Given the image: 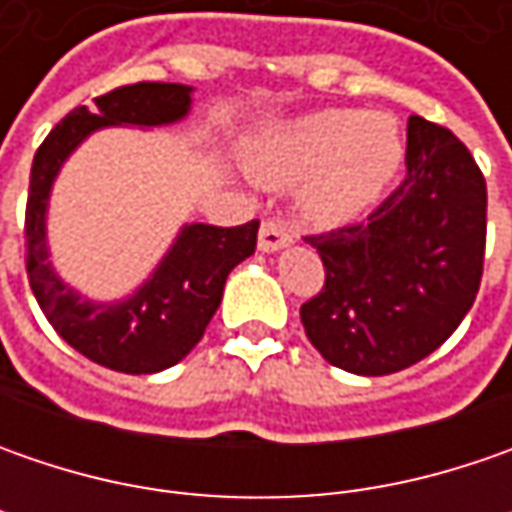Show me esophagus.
Masks as SVG:
<instances>
[{
	"label": "esophagus",
	"instance_id": "obj_1",
	"mask_svg": "<svg viewBox=\"0 0 512 512\" xmlns=\"http://www.w3.org/2000/svg\"><path fill=\"white\" fill-rule=\"evenodd\" d=\"M293 242V230L282 222V219H265L262 230H259V247L265 253H273L279 247H285Z\"/></svg>",
	"mask_w": 512,
	"mask_h": 512
}]
</instances>
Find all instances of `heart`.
<instances>
[{"mask_svg": "<svg viewBox=\"0 0 512 512\" xmlns=\"http://www.w3.org/2000/svg\"><path fill=\"white\" fill-rule=\"evenodd\" d=\"M404 145L387 116L327 110L279 130L262 150L259 170L270 182H299L305 207L319 219H350L379 199L402 168Z\"/></svg>", "mask_w": 512, "mask_h": 512, "instance_id": "b5f03b06", "label": "heart"}]
</instances>
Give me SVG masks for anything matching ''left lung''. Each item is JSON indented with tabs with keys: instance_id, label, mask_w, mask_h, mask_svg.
Returning a JSON list of instances; mask_svg holds the SVG:
<instances>
[{
	"instance_id": "left-lung-1",
	"label": "left lung",
	"mask_w": 512,
	"mask_h": 512,
	"mask_svg": "<svg viewBox=\"0 0 512 512\" xmlns=\"http://www.w3.org/2000/svg\"><path fill=\"white\" fill-rule=\"evenodd\" d=\"M407 176L364 222L310 233L325 285L302 305L307 339L333 367L387 376L422 362L476 302L487 185L442 125L407 119Z\"/></svg>"
}]
</instances>
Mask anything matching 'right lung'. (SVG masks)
Segmentation results:
<instances>
[{"instance_id":"1","label":"right lung","mask_w":512,"mask_h":512,"mask_svg":"<svg viewBox=\"0 0 512 512\" xmlns=\"http://www.w3.org/2000/svg\"><path fill=\"white\" fill-rule=\"evenodd\" d=\"M187 85L136 82L96 96V108H73L33 156L25 207V267L45 319L90 362L119 373H159L182 362L205 336L222 302L227 273L256 250L259 219L236 227L187 225L145 285L119 305L79 299L53 273L45 247L50 185L68 153L108 125H170L190 108Z\"/></svg>"}]
</instances>
